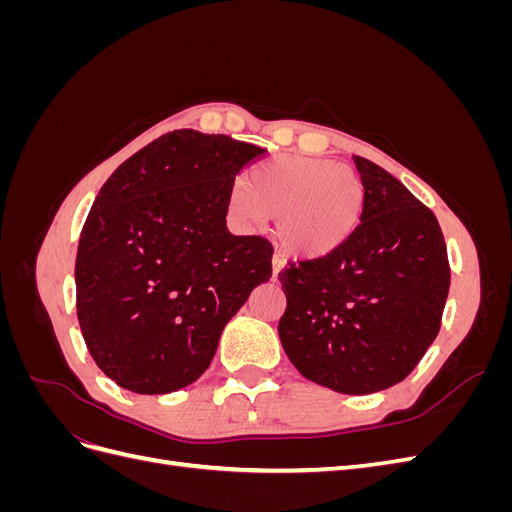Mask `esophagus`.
<instances>
[{
  "label": "esophagus",
  "instance_id": "esophagus-1",
  "mask_svg": "<svg viewBox=\"0 0 512 512\" xmlns=\"http://www.w3.org/2000/svg\"><path fill=\"white\" fill-rule=\"evenodd\" d=\"M271 267H273V277H277V275H280V273L284 271V260L275 254V256L271 258Z\"/></svg>",
  "mask_w": 512,
  "mask_h": 512
}]
</instances>
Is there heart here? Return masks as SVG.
Listing matches in <instances>:
<instances>
[{"instance_id":"heart-1","label":"heart","mask_w":512,"mask_h":512,"mask_svg":"<svg viewBox=\"0 0 512 512\" xmlns=\"http://www.w3.org/2000/svg\"><path fill=\"white\" fill-rule=\"evenodd\" d=\"M228 194V213L247 230L275 218V239L292 258L316 260L346 245L361 222L365 185L352 166L277 156Z\"/></svg>"}]
</instances>
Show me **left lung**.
Returning a JSON list of instances; mask_svg holds the SVG:
<instances>
[{
	"label": "left lung",
	"mask_w": 512,
	"mask_h": 512,
	"mask_svg": "<svg viewBox=\"0 0 512 512\" xmlns=\"http://www.w3.org/2000/svg\"><path fill=\"white\" fill-rule=\"evenodd\" d=\"M361 226L337 252L280 273L284 352L299 374L344 395L404 380L433 344L451 286L440 224L404 183L354 156Z\"/></svg>",
	"instance_id": "left-lung-1"
}]
</instances>
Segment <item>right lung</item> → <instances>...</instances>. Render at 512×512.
Segmentation results:
<instances>
[{
    "label": "right lung",
    "mask_w": 512,
    "mask_h": 512,
    "mask_svg": "<svg viewBox=\"0 0 512 512\" xmlns=\"http://www.w3.org/2000/svg\"><path fill=\"white\" fill-rule=\"evenodd\" d=\"M267 149L175 130L102 185L76 252L89 354L121 389L164 395L205 374L226 322L269 282L273 247L226 228L228 194Z\"/></svg>",
    "instance_id": "1"
}]
</instances>
